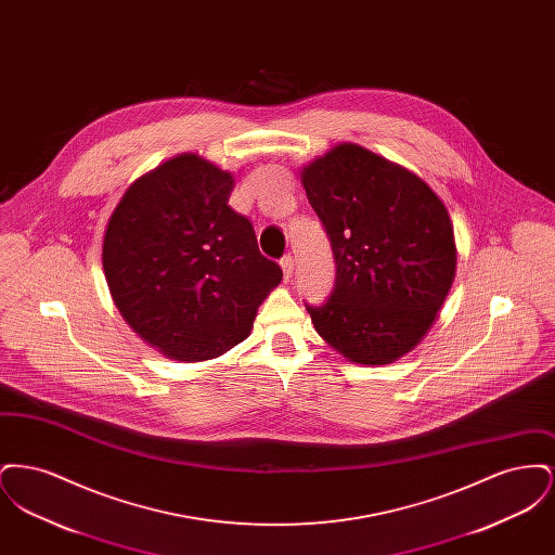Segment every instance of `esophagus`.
Segmentation results:
<instances>
[{
    "mask_svg": "<svg viewBox=\"0 0 555 555\" xmlns=\"http://www.w3.org/2000/svg\"><path fill=\"white\" fill-rule=\"evenodd\" d=\"M281 268H283V279H285V283H287L291 279V274H293V268H295V264H293V258H291V256H285V258L281 260Z\"/></svg>",
    "mask_w": 555,
    "mask_h": 555,
    "instance_id": "1",
    "label": "esophagus"
}]
</instances>
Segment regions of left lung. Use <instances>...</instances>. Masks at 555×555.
<instances>
[{"instance_id":"obj_1","label":"left lung","mask_w":555,"mask_h":555,"mask_svg":"<svg viewBox=\"0 0 555 555\" xmlns=\"http://www.w3.org/2000/svg\"><path fill=\"white\" fill-rule=\"evenodd\" d=\"M333 245L335 289L306 306L318 335L349 362L391 364L423 341L455 279L441 197L408 168L339 143L301 168Z\"/></svg>"}]
</instances>
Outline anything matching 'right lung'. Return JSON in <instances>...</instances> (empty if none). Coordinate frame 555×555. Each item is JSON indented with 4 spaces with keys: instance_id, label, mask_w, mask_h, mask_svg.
I'll use <instances>...</instances> for the list:
<instances>
[{
    "instance_id": "obj_1",
    "label": "right lung",
    "mask_w": 555,
    "mask_h": 555,
    "mask_svg": "<svg viewBox=\"0 0 555 555\" xmlns=\"http://www.w3.org/2000/svg\"><path fill=\"white\" fill-rule=\"evenodd\" d=\"M235 179L179 154L132 183L107 220V289L132 331L179 362L222 356L249 337L283 270L229 206Z\"/></svg>"
}]
</instances>
